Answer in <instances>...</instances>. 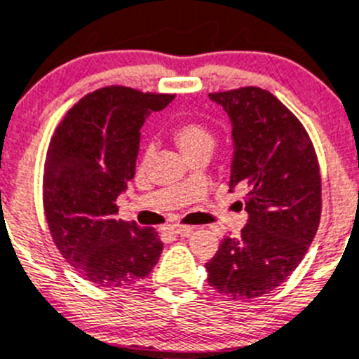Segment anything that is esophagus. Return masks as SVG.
Returning a JSON list of instances; mask_svg holds the SVG:
<instances>
[{
	"label": "esophagus",
	"instance_id": "obj_1",
	"mask_svg": "<svg viewBox=\"0 0 359 359\" xmlns=\"http://www.w3.org/2000/svg\"><path fill=\"white\" fill-rule=\"evenodd\" d=\"M170 231H172L173 234L189 236V234H193L195 227H189V225H172V227H170Z\"/></svg>",
	"mask_w": 359,
	"mask_h": 359
}]
</instances>
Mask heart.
Returning <instances> with one entry per match:
<instances>
[{
    "instance_id": "heart-1",
    "label": "heart",
    "mask_w": 359,
    "mask_h": 359,
    "mask_svg": "<svg viewBox=\"0 0 359 359\" xmlns=\"http://www.w3.org/2000/svg\"><path fill=\"white\" fill-rule=\"evenodd\" d=\"M173 140L179 144L186 157L195 156L200 151L211 154L215 147V135L203 123L198 121H182L173 128Z\"/></svg>"
}]
</instances>
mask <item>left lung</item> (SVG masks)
I'll use <instances>...</instances> for the list:
<instances>
[{"label":"left lung","mask_w":359,"mask_h":359,"mask_svg":"<svg viewBox=\"0 0 359 359\" xmlns=\"http://www.w3.org/2000/svg\"><path fill=\"white\" fill-rule=\"evenodd\" d=\"M209 98L231 121L229 191L247 189L248 219L205 263L208 283L254 299L283 284L308 252L320 222V170L304 127L272 93L241 87Z\"/></svg>","instance_id":"left-lung-1"}]
</instances>
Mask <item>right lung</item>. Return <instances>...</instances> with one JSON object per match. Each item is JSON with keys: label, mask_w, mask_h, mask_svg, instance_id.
I'll return each instance as SVG.
<instances>
[{"label": "right lung", "mask_w": 359, "mask_h": 359, "mask_svg": "<svg viewBox=\"0 0 359 359\" xmlns=\"http://www.w3.org/2000/svg\"><path fill=\"white\" fill-rule=\"evenodd\" d=\"M173 98L103 87L80 100L51 137L44 164L48 227L64 259L96 286H127L159 261L157 232L116 219V200L134 179L141 127Z\"/></svg>", "instance_id": "right-lung-1"}]
</instances>
